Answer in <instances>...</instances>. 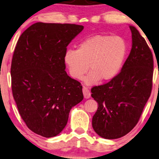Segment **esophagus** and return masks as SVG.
I'll return each mask as SVG.
<instances>
[{"label":"esophagus","instance_id":"esophagus-1","mask_svg":"<svg viewBox=\"0 0 159 159\" xmlns=\"http://www.w3.org/2000/svg\"><path fill=\"white\" fill-rule=\"evenodd\" d=\"M82 92H83L84 97L85 98H89L90 97V91L87 87L83 86V88H82Z\"/></svg>","mask_w":159,"mask_h":159}]
</instances>
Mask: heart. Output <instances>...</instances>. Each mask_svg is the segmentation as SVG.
<instances>
[{"instance_id": "1", "label": "heart", "mask_w": 159, "mask_h": 159, "mask_svg": "<svg viewBox=\"0 0 159 159\" xmlns=\"http://www.w3.org/2000/svg\"><path fill=\"white\" fill-rule=\"evenodd\" d=\"M127 53V44L123 38L96 34L81 41L77 50H66L64 61L71 77L82 80L89 69L84 81L95 84L99 80L114 79L120 71Z\"/></svg>"}]
</instances>
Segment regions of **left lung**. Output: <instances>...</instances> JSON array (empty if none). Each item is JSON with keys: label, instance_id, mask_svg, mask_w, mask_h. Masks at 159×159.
Segmentation results:
<instances>
[{"label": "left lung", "instance_id": "left-lung-1", "mask_svg": "<svg viewBox=\"0 0 159 159\" xmlns=\"http://www.w3.org/2000/svg\"><path fill=\"white\" fill-rule=\"evenodd\" d=\"M129 28L132 46L120 73L91 89V96L98 103L93 127L105 139L121 138L135 127L152 90L153 54L138 30Z\"/></svg>", "mask_w": 159, "mask_h": 159}]
</instances>
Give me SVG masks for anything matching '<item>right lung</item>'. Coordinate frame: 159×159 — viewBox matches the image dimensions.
Instances as JSON below:
<instances>
[{"label": "right lung", "mask_w": 159, "mask_h": 159, "mask_svg": "<svg viewBox=\"0 0 159 159\" xmlns=\"http://www.w3.org/2000/svg\"><path fill=\"white\" fill-rule=\"evenodd\" d=\"M82 25L37 22L17 41L13 55L11 89L27 127L45 138L66 125L71 108L83 99L81 83L67 75L64 55Z\"/></svg>", "instance_id": "obj_1"}]
</instances>
